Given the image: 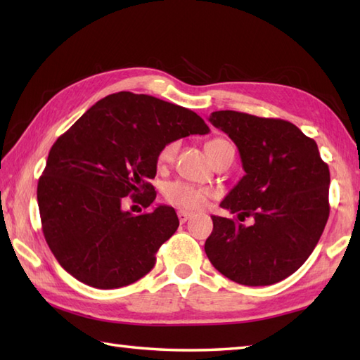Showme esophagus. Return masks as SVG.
I'll return each mask as SVG.
<instances>
[{"mask_svg":"<svg viewBox=\"0 0 360 360\" xmlns=\"http://www.w3.org/2000/svg\"><path fill=\"white\" fill-rule=\"evenodd\" d=\"M178 218H179V223L184 224V223H187V219L190 218V213L186 212V210H179L178 212Z\"/></svg>","mask_w":360,"mask_h":360,"instance_id":"obj_1","label":"esophagus"}]
</instances>
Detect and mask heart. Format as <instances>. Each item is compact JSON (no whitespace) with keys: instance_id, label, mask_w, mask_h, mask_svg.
<instances>
[{"instance_id":"obj_1","label":"heart","mask_w":360,"mask_h":360,"mask_svg":"<svg viewBox=\"0 0 360 360\" xmlns=\"http://www.w3.org/2000/svg\"><path fill=\"white\" fill-rule=\"evenodd\" d=\"M223 141L224 139H213V141L207 142V145H205V150H207L210 145L223 142ZM176 150H178V142L167 143L165 147H162V150L159 151V156H158L159 164L170 162L174 156ZM162 193H164V198L168 204H172V205H174V207H179V209H186V210L201 209L202 205L207 202L209 195H210L207 188L193 186V184H190V182L181 181V179L167 182V184L164 186Z\"/></svg>"}]
</instances>
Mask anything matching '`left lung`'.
Returning <instances> with one entry per match:
<instances>
[{
    "label": "left lung",
    "instance_id": "1",
    "mask_svg": "<svg viewBox=\"0 0 360 360\" xmlns=\"http://www.w3.org/2000/svg\"><path fill=\"white\" fill-rule=\"evenodd\" d=\"M209 120L235 142L246 172L221 207L254 223L212 217L205 254L235 283L274 285L307 262L323 233L330 168L316 141L288 120L231 110L212 112Z\"/></svg>",
    "mask_w": 360,
    "mask_h": 360
}]
</instances>
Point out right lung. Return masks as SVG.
Returning a JSON list of instances; mask_svg holds the SVG:
<instances>
[{
    "mask_svg": "<svg viewBox=\"0 0 360 360\" xmlns=\"http://www.w3.org/2000/svg\"><path fill=\"white\" fill-rule=\"evenodd\" d=\"M209 131L196 112L147 94L120 91L91 106L52 145L38 179L43 235L60 266L98 289L148 274L178 215L168 205L131 215L122 202L129 196L150 207L159 151Z\"/></svg>",
    "mask_w": 360,
    "mask_h": 360,
    "instance_id": "right-lung-1",
    "label": "right lung"
}]
</instances>
